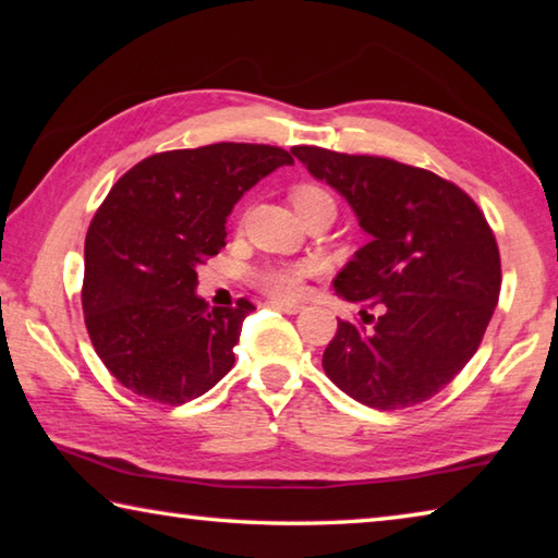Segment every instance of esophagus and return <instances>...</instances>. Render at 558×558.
<instances>
[{
  "label": "esophagus",
  "mask_w": 558,
  "mask_h": 558,
  "mask_svg": "<svg viewBox=\"0 0 558 558\" xmlns=\"http://www.w3.org/2000/svg\"><path fill=\"white\" fill-rule=\"evenodd\" d=\"M268 305L280 310V313H286V315H298L300 310H302V307L298 305V302H282V300H270Z\"/></svg>",
  "instance_id": "esophagus-1"
}]
</instances>
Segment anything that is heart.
<instances>
[{"label":"heart","instance_id":"1","mask_svg":"<svg viewBox=\"0 0 558 558\" xmlns=\"http://www.w3.org/2000/svg\"><path fill=\"white\" fill-rule=\"evenodd\" d=\"M315 196H329L323 192L319 186L313 184H300L292 189V202L300 204L305 199H315ZM310 272H313V266L310 263H298V266H280V268H266L258 272V282L266 288L270 295L276 298H295L302 290V280H305Z\"/></svg>","mask_w":558,"mask_h":558}]
</instances>
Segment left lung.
<instances>
[{"label":"left lung","instance_id":"8db88e82","mask_svg":"<svg viewBox=\"0 0 558 558\" xmlns=\"http://www.w3.org/2000/svg\"><path fill=\"white\" fill-rule=\"evenodd\" d=\"M292 155L344 196L369 233L332 282L362 307V323L339 319L325 374L369 409L428 401L477 352L497 307L502 270L483 211L428 169L307 145Z\"/></svg>","mask_w":558,"mask_h":558}]
</instances>
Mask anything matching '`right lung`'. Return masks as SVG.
<instances>
[{"instance_id":"add662e5","label":"right lung","mask_w":558,"mask_h":558,"mask_svg":"<svg viewBox=\"0 0 558 558\" xmlns=\"http://www.w3.org/2000/svg\"><path fill=\"white\" fill-rule=\"evenodd\" d=\"M286 165L280 147L216 143L147 157L110 189L86 235L83 315L125 389L179 405L231 372L256 307H209L196 295V268L226 245L241 196Z\"/></svg>"}]
</instances>
